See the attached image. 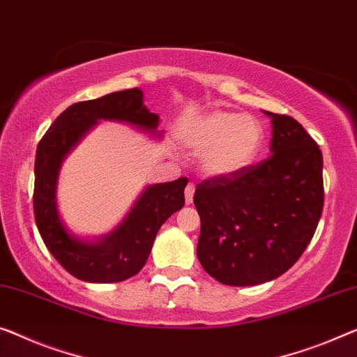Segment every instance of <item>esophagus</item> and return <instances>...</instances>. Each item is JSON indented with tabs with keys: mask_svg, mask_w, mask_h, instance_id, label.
<instances>
[{
	"mask_svg": "<svg viewBox=\"0 0 357 357\" xmlns=\"http://www.w3.org/2000/svg\"><path fill=\"white\" fill-rule=\"evenodd\" d=\"M194 192H195V185L192 183H189L188 185H185V205L192 204Z\"/></svg>",
	"mask_w": 357,
	"mask_h": 357,
	"instance_id": "1",
	"label": "esophagus"
}]
</instances>
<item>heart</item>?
I'll return each mask as SVG.
<instances>
[{
    "label": "heart",
    "instance_id": "heart-1",
    "mask_svg": "<svg viewBox=\"0 0 357 357\" xmlns=\"http://www.w3.org/2000/svg\"><path fill=\"white\" fill-rule=\"evenodd\" d=\"M181 139L192 152H200L199 165L206 176L227 178L257 160L264 142V128L253 115L213 110L190 121Z\"/></svg>",
    "mask_w": 357,
    "mask_h": 357
}]
</instances>
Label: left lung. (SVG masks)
<instances>
[{"mask_svg": "<svg viewBox=\"0 0 357 357\" xmlns=\"http://www.w3.org/2000/svg\"><path fill=\"white\" fill-rule=\"evenodd\" d=\"M271 153L227 178L197 185V258L213 279L247 287L278 279L314 236L324 206L322 152L295 119L263 110Z\"/></svg>", "mask_w": 357, "mask_h": 357, "instance_id": "left-lung-1", "label": "left lung"}]
</instances>
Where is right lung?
<instances>
[{"instance_id": "1", "label": "right lung", "mask_w": 357, "mask_h": 357, "mask_svg": "<svg viewBox=\"0 0 357 357\" xmlns=\"http://www.w3.org/2000/svg\"><path fill=\"white\" fill-rule=\"evenodd\" d=\"M99 120L121 121L162 137L160 116L144 105L139 88L83 100L66 109L41 137L35 158L33 211L40 236L63 269L93 284L132 278L146 264L162 225L183 208L188 178L147 185L119 226L102 237H78L67 229L57 208V179L62 162Z\"/></svg>"}]
</instances>
